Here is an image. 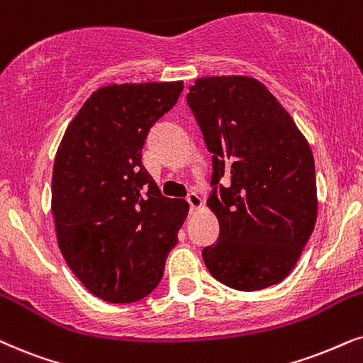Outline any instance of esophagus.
Here are the masks:
<instances>
[{
  "label": "esophagus",
  "instance_id": "34e87169",
  "mask_svg": "<svg viewBox=\"0 0 363 363\" xmlns=\"http://www.w3.org/2000/svg\"><path fill=\"white\" fill-rule=\"evenodd\" d=\"M186 201L188 205H190L191 211H196L199 208H201V205H203V201H201V199L196 195V193H190V195L186 196Z\"/></svg>",
  "mask_w": 363,
  "mask_h": 363
}]
</instances>
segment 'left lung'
Returning <instances> with one entry per match:
<instances>
[{
	"label": "left lung",
	"mask_w": 363,
	"mask_h": 363,
	"mask_svg": "<svg viewBox=\"0 0 363 363\" xmlns=\"http://www.w3.org/2000/svg\"><path fill=\"white\" fill-rule=\"evenodd\" d=\"M213 155L206 200L218 218L205 265L216 280L253 291L294 270L317 222L312 150L290 113L252 77H203L186 96ZM223 177L227 187L216 185Z\"/></svg>",
	"instance_id": "1"
}]
</instances>
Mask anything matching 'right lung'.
<instances>
[{
    "label": "right lung",
    "instance_id": "right-lung-1",
    "mask_svg": "<svg viewBox=\"0 0 363 363\" xmlns=\"http://www.w3.org/2000/svg\"><path fill=\"white\" fill-rule=\"evenodd\" d=\"M183 82L108 84L79 108L58 147L51 213L67 265L88 291L131 303L160 284L188 215L141 164L155 121L178 101Z\"/></svg>",
    "mask_w": 363,
    "mask_h": 363
}]
</instances>
